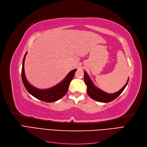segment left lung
Segmentation results:
<instances>
[{"mask_svg": "<svg viewBox=\"0 0 147 147\" xmlns=\"http://www.w3.org/2000/svg\"><path fill=\"white\" fill-rule=\"evenodd\" d=\"M84 80L87 86V93L91 98L100 102H110L115 100L121 94L127 86L129 79L127 80L125 85L121 90L117 92L113 93V94H109V93L105 92L96 87L85 71H84Z\"/></svg>", "mask_w": 147, "mask_h": 147, "instance_id": "left-lung-1", "label": "left lung"}]
</instances>
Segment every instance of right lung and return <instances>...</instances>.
<instances>
[{
  "mask_svg": "<svg viewBox=\"0 0 147 147\" xmlns=\"http://www.w3.org/2000/svg\"><path fill=\"white\" fill-rule=\"evenodd\" d=\"M27 53L28 52L26 53L24 56L21 70L22 80H23V83L26 90L28 91L30 94L35 97V98L45 102H53L61 99L67 92L70 83L74 78L77 69L70 71L67 75V76L64 78L63 80H62L59 83L56 84L55 86H53L52 88L48 89H45V90H40V89L36 88L32 85H31L29 83L25 75L24 61Z\"/></svg>",
  "mask_w": 147,
  "mask_h": 147,
  "instance_id": "obj_1",
  "label": "right lung"
}]
</instances>
